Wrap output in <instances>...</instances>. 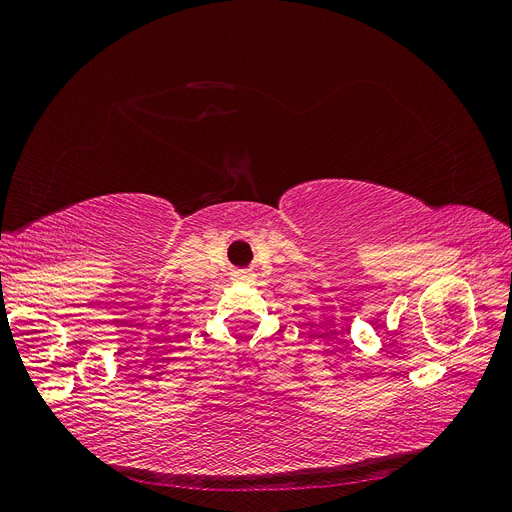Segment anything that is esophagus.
Listing matches in <instances>:
<instances>
[{
    "label": "esophagus",
    "instance_id": "obj_1",
    "mask_svg": "<svg viewBox=\"0 0 512 512\" xmlns=\"http://www.w3.org/2000/svg\"><path fill=\"white\" fill-rule=\"evenodd\" d=\"M237 280H239V282H254V273L241 271V273H237Z\"/></svg>",
    "mask_w": 512,
    "mask_h": 512
}]
</instances>
